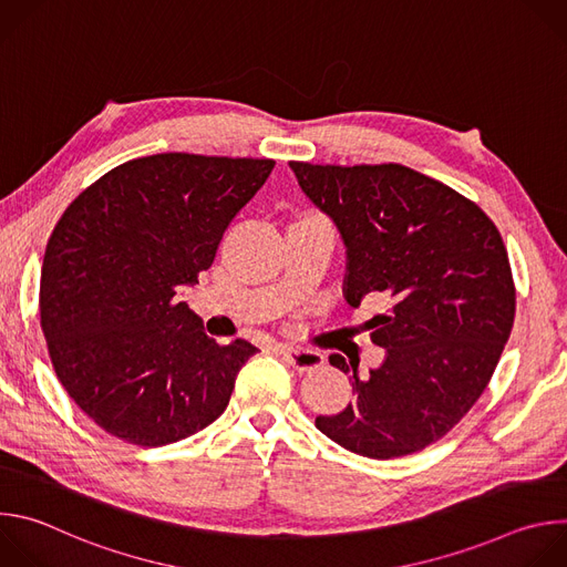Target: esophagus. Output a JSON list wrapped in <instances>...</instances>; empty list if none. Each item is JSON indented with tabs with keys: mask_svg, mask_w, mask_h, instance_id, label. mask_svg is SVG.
I'll return each mask as SVG.
<instances>
[{
	"mask_svg": "<svg viewBox=\"0 0 567 567\" xmlns=\"http://www.w3.org/2000/svg\"><path fill=\"white\" fill-rule=\"evenodd\" d=\"M278 354L289 363L293 365L296 370L305 372V370H313V368H320L322 365V354L313 352V350H305V348H278Z\"/></svg>",
	"mask_w": 567,
	"mask_h": 567,
	"instance_id": "esophagus-1",
	"label": "esophagus"
}]
</instances>
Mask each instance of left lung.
<instances>
[{
    "mask_svg": "<svg viewBox=\"0 0 567 567\" xmlns=\"http://www.w3.org/2000/svg\"><path fill=\"white\" fill-rule=\"evenodd\" d=\"M289 166L343 237L346 300L381 296L388 307L365 322L383 363L359 374V361L332 354L354 401L316 429L372 460L417 453L471 411L512 334L503 237L477 204L406 166Z\"/></svg>",
    "mask_w": 567,
    "mask_h": 567,
    "instance_id": "left-lung-1",
    "label": "left lung"
}]
</instances>
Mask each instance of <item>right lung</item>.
Instances as JSON below:
<instances>
[{"instance_id":"right-lung-1","label":"right lung","mask_w":567,"mask_h":567,"mask_svg":"<svg viewBox=\"0 0 567 567\" xmlns=\"http://www.w3.org/2000/svg\"><path fill=\"white\" fill-rule=\"evenodd\" d=\"M274 158L166 152L125 161L80 193L44 251L40 326L66 394L96 426L166 446L213 424L258 348L206 337L177 300L217 254Z\"/></svg>"}]
</instances>
